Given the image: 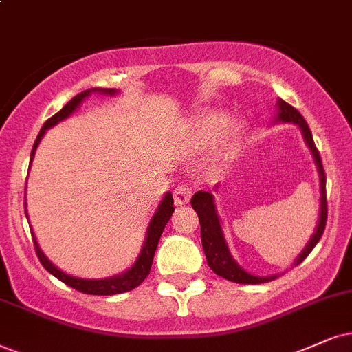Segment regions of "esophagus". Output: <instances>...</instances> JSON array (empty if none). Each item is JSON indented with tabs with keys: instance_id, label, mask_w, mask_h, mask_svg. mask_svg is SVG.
I'll use <instances>...</instances> for the list:
<instances>
[{
	"instance_id": "34e87169",
	"label": "esophagus",
	"mask_w": 352,
	"mask_h": 352,
	"mask_svg": "<svg viewBox=\"0 0 352 352\" xmlns=\"http://www.w3.org/2000/svg\"><path fill=\"white\" fill-rule=\"evenodd\" d=\"M191 197V186L188 185H179L175 190H173V199H175V204H186L190 201Z\"/></svg>"
}]
</instances>
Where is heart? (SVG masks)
<instances>
[{"label": "heart", "instance_id": "obj_1", "mask_svg": "<svg viewBox=\"0 0 352 352\" xmlns=\"http://www.w3.org/2000/svg\"><path fill=\"white\" fill-rule=\"evenodd\" d=\"M228 117L226 115H211L204 120V130L209 135H219L221 131H224V128L228 126Z\"/></svg>", "mask_w": 352, "mask_h": 352}]
</instances>
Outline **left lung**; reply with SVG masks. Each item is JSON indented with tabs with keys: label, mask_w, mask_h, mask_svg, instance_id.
Wrapping results in <instances>:
<instances>
[{
	"label": "left lung",
	"mask_w": 352,
	"mask_h": 352,
	"mask_svg": "<svg viewBox=\"0 0 352 352\" xmlns=\"http://www.w3.org/2000/svg\"><path fill=\"white\" fill-rule=\"evenodd\" d=\"M279 115L278 120H283V122H292L297 123L300 126L302 135H304L307 144H309L310 151H312L315 162H317L318 173H320V184H322V204H320V219L318 226L315 229L314 237L310 239V242L307 243L304 252L300 253L299 258H297L296 265L302 263L309 253L314 250V247L317 245L318 240L322 239L324 226H327V217H328V204H327V175H324V168L322 164V157H320V153L317 146L314 143L312 131H310L309 124L302 117L300 112H297L292 105H289L287 102L279 99ZM191 206H193L195 211H197L199 226H201V243L204 255H206L209 268L214 271L216 274H219L221 278H226L228 281L232 283H240V284H261L268 283L276 279V276H268V278H258V276H253L247 271H243L240 266L235 263L230 256L228 250V245H226L224 235H222L219 217L216 214V206L214 199H212L211 191H197V193L191 197Z\"/></svg>",
	"instance_id": "left-lung-1"
}]
</instances>
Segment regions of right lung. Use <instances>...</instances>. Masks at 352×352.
<instances>
[{"label":"right lung","mask_w":352,"mask_h":352,"mask_svg":"<svg viewBox=\"0 0 352 352\" xmlns=\"http://www.w3.org/2000/svg\"><path fill=\"white\" fill-rule=\"evenodd\" d=\"M91 91H100V92H105V94H115L113 89H89V91H84V92H81V94H78L76 97H73V99H71L68 104H66L63 109L60 110V112L55 113L53 117H50L45 123H43L42 130H40V133L37 135V140H35V143H34L32 153H30V162H32L34 153H35V149H37L40 140H42V136L45 135V131L48 130V128L55 126L58 122H61V120L69 117V115L76 110V107L81 104L84 97L89 96V92ZM24 206H25V203H24ZM172 212H173V198L170 193H167L166 197H164L161 206H159V209H157V212L154 214L153 221H151L149 229H148V237H146L144 247L140 253L138 261L133 265L131 270H128L126 273H123V274L115 276V278L81 279V278H74V276L66 274L61 270H58L56 266H53L52 261L48 260L45 255H43L42 250H40V247L37 245V240H35V237H34L35 253H37L40 263L43 265V268H45L48 273H52L55 278L60 279V281L68 284L69 287L76 289V291H79V292H84V294L113 296V294H120V292L131 291V289L140 286V284L146 279V276L149 274L151 266H153L155 248H157V243H159V239H161L162 230H164V228H166L168 219H170Z\"/></svg>","instance_id":"add662e5"}]
</instances>
